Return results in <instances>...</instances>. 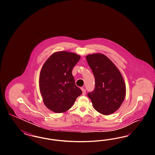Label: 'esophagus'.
<instances>
[{
    "label": "esophagus",
    "mask_w": 155,
    "mask_h": 155,
    "mask_svg": "<svg viewBox=\"0 0 155 155\" xmlns=\"http://www.w3.org/2000/svg\"><path fill=\"white\" fill-rule=\"evenodd\" d=\"M81 90L82 91V95H84L86 94V90L84 89V88H82V87L81 88Z\"/></svg>",
    "instance_id": "1"
}]
</instances>
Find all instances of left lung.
Wrapping results in <instances>:
<instances>
[{
	"label": "left lung",
	"mask_w": 155,
	"mask_h": 155,
	"mask_svg": "<svg viewBox=\"0 0 155 155\" xmlns=\"http://www.w3.org/2000/svg\"><path fill=\"white\" fill-rule=\"evenodd\" d=\"M95 77V89L89 93L94 109L104 115L115 113L126 96V84L122 74L108 57L102 53L86 56Z\"/></svg>",
	"instance_id": "obj_1"
}]
</instances>
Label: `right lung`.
<instances>
[{"instance_id":"obj_1","label":"right lung","mask_w":155,"mask_h":155,"mask_svg":"<svg viewBox=\"0 0 155 155\" xmlns=\"http://www.w3.org/2000/svg\"><path fill=\"white\" fill-rule=\"evenodd\" d=\"M80 58L73 52H55L42 66L39 77L40 91L45 106L54 113L69 110L82 93L72 75L73 68Z\"/></svg>"}]
</instances>
